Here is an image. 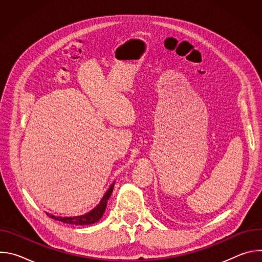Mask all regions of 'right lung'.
I'll list each match as a JSON object with an SVG mask.
<instances>
[{
	"instance_id": "add662e5",
	"label": "right lung",
	"mask_w": 262,
	"mask_h": 262,
	"mask_svg": "<svg viewBox=\"0 0 262 262\" xmlns=\"http://www.w3.org/2000/svg\"><path fill=\"white\" fill-rule=\"evenodd\" d=\"M114 184H115V182H113L110 185L108 190L105 192V194L103 195V197H102L101 201L98 203V205L96 207H94L91 211H89L85 214L77 215V216H56V215H53L50 213H47V214L54 220H57V221H60V222L66 223V224H71V225H91V224L98 222L101 219V216L103 215L107 200L110 199L112 192H113Z\"/></svg>"
}]
</instances>
